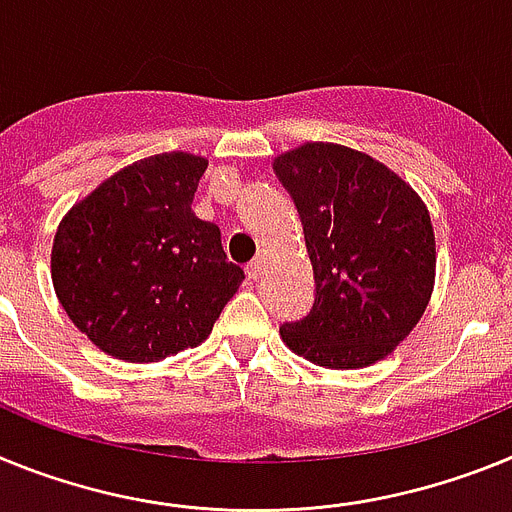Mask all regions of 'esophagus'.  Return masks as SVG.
<instances>
[{
	"label": "esophagus",
	"instance_id": "1",
	"mask_svg": "<svg viewBox=\"0 0 512 512\" xmlns=\"http://www.w3.org/2000/svg\"><path fill=\"white\" fill-rule=\"evenodd\" d=\"M262 265H265V255H262V252H260V255H257L255 260L250 262V265H247V275H250V278H255V281H257V278H260V275H262Z\"/></svg>",
	"mask_w": 512,
	"mask_h": 512
}]
</instances>
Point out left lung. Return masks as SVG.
I'll return each instance as SVG.
<instances>
[{"instance_id":"8db88e82","label":"left lung","mask_w":512,"mask_h":512,"mask_svg":"<svg viewBox=\"0 0 512 512\" xmlns=\"http://www.w3.org/2000/svg\"><path fill=\"white\" fill-rule=\"evenodd\" d=\"M293 198L314 268V306L286 322L296 355L327 368L381 361L428 306L435 237L420 195L368 154L304 144L273 162Z\"/></svg>"}]
</instances>
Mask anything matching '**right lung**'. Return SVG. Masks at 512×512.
<instances>
[{
    "instance_id": "add662e5",
    "label": "right lung",
    "mask_w": 512,
    "mask_h": 512,
    "mask_svg": "<svg viewBox=\"0 0 512 512\" xmlns=\"http://www.w3.org/2000/svg\"><path fill=\"white\" fill-rule=\"evenodd\" d=\"M206 167L185 151L141 159L59 224L53 288L102 353L154 363L201 345L244 281L219 226L190 208Z\"/></svg>"
}]
</instances>
